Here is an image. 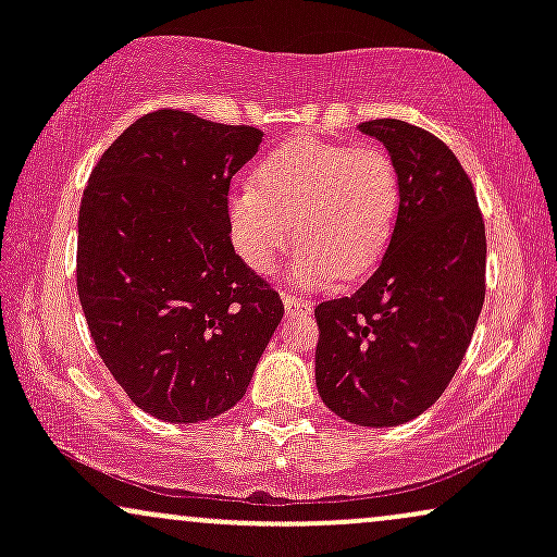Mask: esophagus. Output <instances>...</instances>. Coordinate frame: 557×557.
<instances>
[{"label":"esophagus","instance_id":"1","mask_svg":"<svg viewBox=\"0 0 557 557\" xmlns=\"http://www.w3.org/2000/svg\"><path fill=\"white\" fill-rule=\"evenodd\" d=\"M283 304H285L287 314H309L311 311V300L290 296V293H283Z\"/></svg>","mask_w":557,"mask_h":557}]
</instances>
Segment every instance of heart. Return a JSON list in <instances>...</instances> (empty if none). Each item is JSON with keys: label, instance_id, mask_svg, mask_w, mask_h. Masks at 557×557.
<instances>
[{"label": "heart", "instance_id": "1", "mask_svg": "<svg viewBox=\"0 0 557 557\" xmlns=\"http://www.w3.org/2000/svg\"><path fill=\"white\" fill-rule=\"evenodd\" d=\"M398 203V170L387 151L300 138L270 151L253 185L227 196L225 222L238 257L261 274L296 233L293 280L319 287L372 270L393 238Z\"/></svg>", "mask_w": 557, "mask_h": 557}]
</instances>
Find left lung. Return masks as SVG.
Wrapping results in <instances>:
<instances>
[{
    "label": "left lung",
    "mask_w": 557,
    "mask_h": 557,
    "mask_svg": "<svg viewBox=\"0 0 557 557\" xmlns=\"http://www.w3.org/2000/svg\"><path fill=\"white\" fill-rule=\"evenodd\" d=\"M359 131L398 170V220L372 277L314 309L317 389L350 424L398 426L461 367L484 304L487 238L474 185L443 140L403 120Z\"/></svg>",
    "instance_id": "8db88e82"
}]
</instances>
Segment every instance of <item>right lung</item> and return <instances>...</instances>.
I'll list each match as a JSON object with an SVG mask.
<instances>
[{"label":"right lung","instance_id":"obj_1","mask_svg":"<svg viewBox=\"0 0 557 557\" xmlns=\"http://www.w3.org/2000/svg\"><path fill=\"white\" fill-rule=\"evenodd\" d=\"M261 131L159 110L99 159L78 214V296L101 361L151 417L196 424L246 395L285 306L230 240V181Z\"/></svg>","mask_w":557,"mask_h":557}]
</instances>
